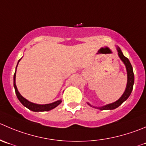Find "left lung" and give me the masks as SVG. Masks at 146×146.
<instances>
[{
  "label": "left lung",
  "mask_w": 146,
  "mask_h": 146,
  "mask_svg": "<svg viewBox=\"0 0 146 146\" xmlns=\"http://www.w3.org/2000/svg\"><path fill=\"white\" fill-rule=\"evenodd\" d=\"M117 51H118V57L120 58L121 60H122L123 63H124L125 66V68H126L127 71V85L126 88H125V90L124 91V93H123L122 96H121L118 100H117L116 101L113 102L112 103H109V104L106 105V106H100V107H96V106H91L89 103H87L88 105H89L90 106L93 108H96L100 109V111H104V110H113V109L117 108L118 106H121L124 101L127 100L128 98V97L131 95V92L133 90V87L134 84V73L133 70V67L131 66V63H130L129 60L125 56H124V55L123 54L122 51H121V48H120L118 46H116Z\"/></svg>",
  "instance_id": "8db88e82"
}]
</instances>
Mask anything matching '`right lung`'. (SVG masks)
Segmentation results:
<instances>
[{"label":"right lung","mask_w":146,"mask_h":146,"mask_svg":"<svg viewBox=\"0 0 146 146\" xmlns=\"http://www.w3.org/2000/svg\"><path fill=\"white\" fill-rule=\"evenodd\" d=\"M21 60V58L18 60V63L20 62V60ZM18 64L16 66V68H15V74H14L13 76V86L14 88H15V94H16L17 98L19 100V101L25 107H26L27 108H28L31 111H34V112H42V111H48L52 110V109L55 108L56 107H57L59 104L62 102L61 100H56V101L53 102V103H48V104H37V103H32V102L29 101L27 99H25V98L23 97L21 95V93H19V91L18 90V88H17V86L15 85V76H16V69L17 67H18Z\"/></svg>","instance_id":"obj_1"}]
</instances>
